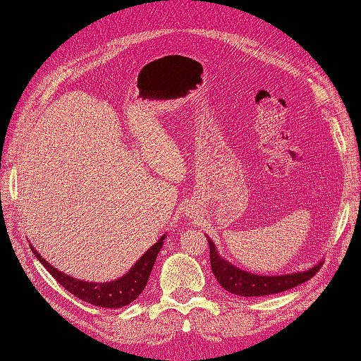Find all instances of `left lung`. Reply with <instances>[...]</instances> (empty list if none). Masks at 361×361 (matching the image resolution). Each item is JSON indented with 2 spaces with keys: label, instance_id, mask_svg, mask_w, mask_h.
I'll use <instances>...</instances> for the list:
<instances>
[{
  "label": "left lung",
  "instance_id": "obj_1",
  "mask_svg": "<svg viewBox=\"0 0 361 361\" xmlns=\"http://www.w3.org/2000/svg\"><path fill=\"white\" fill-rule=\"evenodd\" d=\"M208 244L211 269H213L214 277L225 291L243 295V298H258V295H269L288 291V289L299 286L300 283H305L307 280L313 279L322 266V263H319L305 272L267 277V275L250 274L241 271L239 267H235L228 261H225L217 255L214 243L211 239H208Z\"/></svg>",
  "mask_w": 361,
  "mask_h": 361
}]
</instances>
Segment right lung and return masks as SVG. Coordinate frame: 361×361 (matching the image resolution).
<instances>
[{
  "label": "right lung",
  "mask_w": 361,
  "mask_h": 361,
  "mask_svg": "<svg viewBox=\"0 0 361 361\" xmlns=\"http://www.w3.org/2000/svg\"><path fill=\"white\" fill-rule=\"evenodd\" d=\"M164 238L166 235L161 236L159 241L157 244H153L150 249L140 257V259L131 267L128 274L114 281H109V283H89V281H81L78 279L68 277V275L62 274L61 271L49 264L48 261L42 258L40 253L34 250V247H31V249L40 263L45 266V269L56 279V281H58L61 286L66 288L70 294H73L75 298L97 307L120 308L128 305V303L139 298V294L144 291L148 277H150V272L153 269L154 261H157L161 247L164 244Z\"/></svg>",
  "instance_id": "add662e5"
}]
</instances>
